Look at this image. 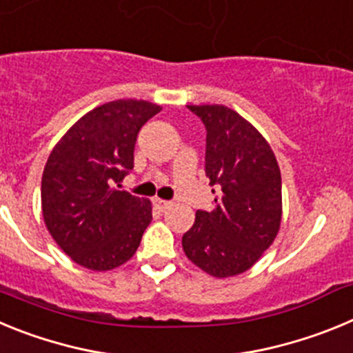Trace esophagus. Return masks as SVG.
<instances>
[{
  "label": "esophagus",
  "mask_w": 353,
  "mask_h": 353,
  "mask_svg": "<svg viewBox=\"0 0 353 353\" xmlns=\"http://www.w3.org/2000/svg\"><path fill=\"white\" fill-rule=\"evenodd\" d=\"M155 207L159 208V210H168V208L171 207V201H166V199H154Z\"/></svg>",
  "instance_id": "obj_1"
}]
</instances>
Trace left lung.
Returning a JSON list of instances; mask_svg holds the SVG:
<instances>
[{"instance_id":"obj_1","label":"left lung","mask_w":353,"mask_h":353,"mask_svg":"<svg viewBox=\"0 0 353 353\" xmlns=\"http://www.w3.org/2000/svg\"><path fill=\"white\" fill-rule=\"evenodd\" d=\"M187 108L207 129L205 173L217 198L212 212H196L182 236L183 252L210 276H239L260 260L279 232L281 171L267 139L236 111L219 104Z\"/></svg>"}]
</instances>
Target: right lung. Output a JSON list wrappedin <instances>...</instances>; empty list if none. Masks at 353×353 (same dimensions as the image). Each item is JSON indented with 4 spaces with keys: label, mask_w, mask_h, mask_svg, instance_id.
I'll list each match as a JSON object with an SVG mask.
<instances>
[{
    "label": "right lung",
    "mask_w": 353,
    "mask_h": 353,
    "mask_svg": "<svg viewBox=\"0 0 353 353\" xmlns=\"http://www.w3.org/2000/svg\"><path fill=\"white\" fill-rule=\"evenodd\" d=\"M161 105L113 101L65 132L42 174V215L65 254L90 270L117 269L134 256L152 221V203L120 191L134 168L138 132Z\"/></svg>",
    "instance_id": "obj_1"
}]
</instances>
